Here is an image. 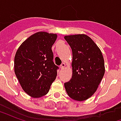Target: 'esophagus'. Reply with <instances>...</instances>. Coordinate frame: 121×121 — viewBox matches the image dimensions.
Segmentation results:
<instances>
[{"instance_id":"1","label":"esophagus","mask_w":121,"mask_h":121,"mask_svg":"<svg viewBox=\"0 0 121 121\" xmlns=\"http://www.w3.org/2000/svg\"><path fill=\"white\" fill-rule=\"evenodd\" d=\"M65 67V63H61V65H60L61 69H63Z\"/></svg>"}]
</instances>
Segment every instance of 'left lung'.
I'll use <instances>...</instances> for the list:
<instances>
[{"label":"left lung","mask_w":121,"mask_h":121,"mask_svg":"<svg viewBox=\"0 0 121 121\" xmlns=\"http://www.w3.org/2000/svg\"><path fill=\"white\" fill-rule=\"evenodd\" d=\"M73 52L72 78L64 84L71 99L83 101L93 95L105 73L104 60L100 48L85 34L65 35Z\"/></svg>","instance_id":"left-lung-1"}]
</instances>
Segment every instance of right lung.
Returning a JSON list of instances; mask_svg holds the SVG:
<instances>
[{"label": "right lung", "instance_id": "obj_1", "mask_svg": "<svg viewBox=\"0 0 121 121\" xmlns=\"http://www.w3.org/2000/svg\"><path fill=\"white\" fill-rule=\"evenodd\" d=\"M57 34L39 32L25 40L14 59L15 75L25 93L34 98L47 95L57 76L52 47Z\"/></svg>", "mask_w": 121, "mask_h": 121}]
</instances>
